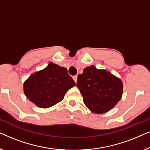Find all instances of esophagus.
I'll return each instance as SVG.
<instances>
[{"instance_id": "1", "label": "esophagus", "mask_w": 150, "mask_h": 150, "mask_svg": "<svg viewBox=\"0 0 150 150\" xmlns=\"http://www.w3.org/2000/svg\"><path fill=\"white\" fill-rule=\"evenodd\" d=\"M72 78H73L74 81H75V83H76V82H77V79H78V76H77V75H76V76H73Z\"/></svg>"}]
</instances>
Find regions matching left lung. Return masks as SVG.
<instances>
[{
	"mask_svg": "<svg viewBox=\"0 0 150 150\" xmlns=\"http://www.w3.org/2000/svg\"><path fill=\"white\" fill-rule=\"evenodd\" d=\"M76 86L86 106L96 114L111 110L122 98L124 87L120 79L93 65L85 67L78 76Z\"/></svg>",
	"mask_w": 150,
	"mask_h": 150,
	"instance_id": "1",
	"label": "left lung"
}]
</instances>
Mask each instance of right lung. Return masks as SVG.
Here are the masks:
<instances>
[{"mask_svg": "<svg viewBox=\"0 0 150 150\" xmlns=\"http://www.w3.org/2000/svg\"><path fill=\"white\" fill-rule=\"evenodd\" d=\"M76 84L65 67L49 63L46 68L32 74L24 81L26 98L42 108H50L61 102Z\"/></svg>", "mask_w": 150, "mask_h": 150, "instance_id": "obj_1", "label": "right lung"}]
</instances>
